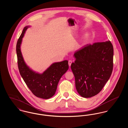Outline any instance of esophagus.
I'll list each match as a JSON object with an SVG mask.
<instances>
[{
    "instance_id": "1",
    "label": "esophagus",
    "mask_w": 128,
    "mask_h": 128,
    "mask_svg": "<svg viewBox=\"0 0 128 128\" xmlns=\"http://www.w3.org/2000/svg\"><path fill=\"white\" fill-rule=\"evenodd\" d=\"M72 63V60H68V65H69V66H71Z\"/></svg>"
}]
</instances>
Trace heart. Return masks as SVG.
<instances>
[{
	"instance_id": "b5f03b06",
	"label": "heart",
	"mask_w": 128,
	"mask_h": 128,
	"mask_svg": "<svg viewBox=\"0 0 128 128\" xmlns=\"http://www.w3.org/2000/svg\"><path fill=\"white\" fill-rule=\"evenodd\" d=\"M87 38V36H85L84 37V41L85 40H86Z\"/></svg>"
}]
</instances>
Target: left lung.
<instances>
[{"instance_id":"1","label":"left lung","mask_w":128,"mask_h":128,"mask_svg":"<svg viewBox=\"0 0 128 128\" xmlns=\"http://www.w3.org/2000/svg\"><path fill=\"white\" fill-rule=\"evenodd\" d=\"M71 68L76 90L84 98H91L102 90L112 74L113 47L110 41L87 44L76 51Z\"/></svg>"}]
</instances>
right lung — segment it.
Returning <instances> with one entry per match:
<instances>
[{"instance_id":"right-lung-1","label":"right lung","mask_w":128,"mask_h":128,"mask_svg":"<svg viewBox=\"0 0 128 128\" xmlns=\"http://www.w3.org/2000/svg\"><path fill=\"white\" fill-rule=\"evenodd\" d=\"M29 26H25L16 45L18 70L22 79L32 94L38 98L47 99L55 94L59 80L68 68V60L53 63L43 73L33 71L25 63L20 50L25 32Z\"/></svg>"}]
</instances>
